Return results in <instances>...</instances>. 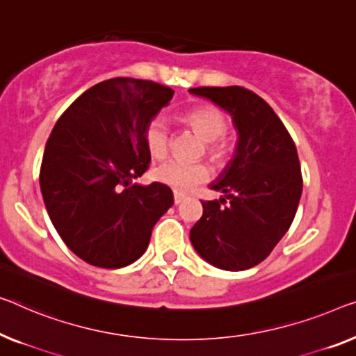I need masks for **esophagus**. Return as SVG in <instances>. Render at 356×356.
I'll use <instances>...</instances> for the list:
<instances>
[{
	"label": "esophagus",
	"mask_w": 356,
	"mask_h": 356,
	"mask_svg": "<svg viewBox=\"0 0 356 356\" xmlns=\"http://www.w3.org/2000/svg\"><path fill=\"white\" fill-rule=\"evenodd\" d=\"M184 200H185V195L174 192V204H180V203H182Z\"/></svg>",
	"instance_id": "34e87169"
}]
</instances>
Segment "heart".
I'll return each mask as SVG.
<instances>
[{"instance_id":"heart-1","label":"heart","mask_w":356,"mask_h":356,"mask_svg":"<svg viewBox=\"0 0 356 356\" xmlns=\"http://www.w3.org/2000/svg\"><path fill=\"white\" fill-rule=\"evenodd\" d=\"M184 120L198 132L201 139L208 142V152L211 156L219 158L224 153V145L220 139L227 134V120L219 110L214 107H196L184 115ZM144 137L148 152L153 156L161 158L169 148V126L163 116H153L148 121ZM155 179L179 193H187L198 185L208 182L211 177L209 168L204 163H187L180 160H168L155 168Z\"/></svg>"}]
</instances>
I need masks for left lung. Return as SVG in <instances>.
<instances>
[{
	"label": "left lung",
	"mask_w": 356,
	"mask_h": 356,
	"mask_svg": "<svg viewBox=\"0 0 356 356\" xmlns=\"http://www.w3.org/2000/svg\"><path fill=\"white\" fill-rule=\"evenodd\" d=\"M229 111L238 131L235 156L211 184L220 200L201 201L203 216L190 241L217 268L261 264L293 224L302 195L297 148L283 121L256 92L241 86L193 88Z\"/></svg>",
	"instance_id": "left-lung-1"
}]
</instances>
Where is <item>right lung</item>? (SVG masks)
<instances>
[{"label": "right lung", "instance_id": "right-lung-1", "mask_svg": "<svg viewBox=\"0 0 356 356\" xmlns=\"http://www.w3.org/2000/svg\"><path fill=\"white\" fill-rule=\"evenodd\" d=\"M172 95L148 79L111 78L83 92L57 120L40 187L52 225L84 262L121 268L137 261L174 204L168 185L131 184L152 160L145 126Z\"/></svg>", "mask_w": 356, "mask_h": 356}]
</instances>
